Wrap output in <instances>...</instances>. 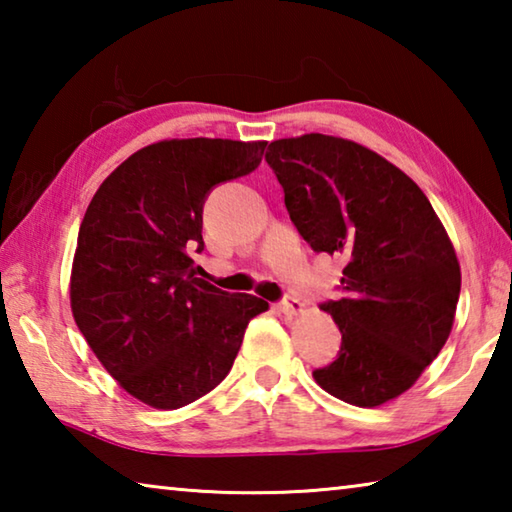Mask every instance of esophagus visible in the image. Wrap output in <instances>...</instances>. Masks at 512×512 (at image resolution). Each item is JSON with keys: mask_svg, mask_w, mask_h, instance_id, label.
<instances>
[{"mask_svg": "<svg viewBox=\"0 0 512 512\" xmlns=\"http://www.w3.org/2000/svg\"><path fill=\"white\" fill-rule=\"evenodd\" d=\"M277 309H280L284 316H298L305 311V305H302L298 298H284L282 302H277Z\"/></svg>", "mask_w": 512, "mask_h": 512, "instance_id": "esophagus-1", "label": "esophagus"}]
</instances>
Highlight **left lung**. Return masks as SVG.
Segmentation results:
<instances>
[{
	"label": "left lung",
	"mask_w": 512,
	"mask_h": 512,
	"mask_svg": "<svg viewBox=\"0 0 512 512\" xmlns=\"http://www.w3.org/2000/svg\"><path fill=\"white\" fill-rule=\"evenodd\" d=\"M266 162L302 239L348 262L343 298L320 305L341 329V350L314 370L316 384L361 409L395 400L452 332L461 266L445 225L404 171L352 140H275Z\"/></svg>",
	"instance_id": "obj_1"
}]
</instances>
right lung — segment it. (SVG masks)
<instances>
[{
    "label": "right lung",
    "instance_id": "obj_1",
    "mask_svg": "<svg viewBox=\"0 0 512 512\" xmlns=\"http://www.w3.org/2000/svg\"><path fill=\"white\" fill-rule=\"evenodd\" d=\"M266 142L162 140L103 180L83 216L69 277L72 314L117 384L162 411L219 386L250 318L268 302L196 277L210 189L248 176Z\"/></svg>",
    "mask_w": 512,
    "mask_h": 512
}]
</instances>
